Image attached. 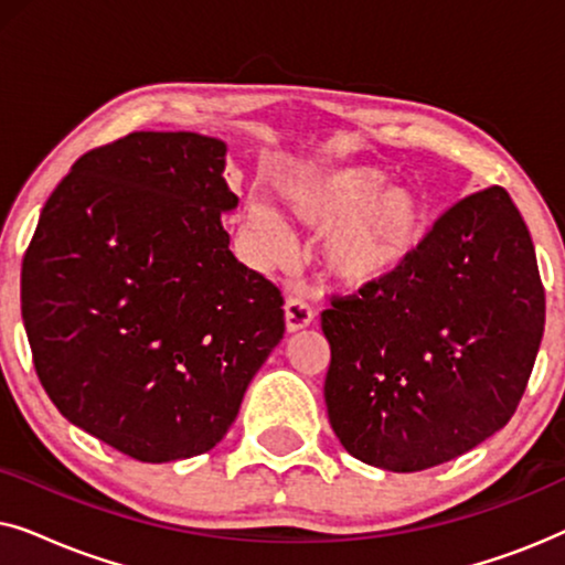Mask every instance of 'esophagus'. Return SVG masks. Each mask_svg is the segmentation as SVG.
I'll list each match as a JSON object with an SVG mask.
<instances>
[{
  "label": "esophagus",
  "instance_id": "esophagus-1",
  "mask_svg": "<svg viewBox=\"0 0 565 565\" xmlns=\"http://www.w3.org/2000/svg\"><path fill=\"white\" fill-rule=\"evenodd\" d=\"M311 323H313L311 303L300 296H288V300H285V329H288L290 334H296V331L311 327Z\"/></svg>",
  "mask_w": 565,
  "mask_h": 565
}]
</instances>
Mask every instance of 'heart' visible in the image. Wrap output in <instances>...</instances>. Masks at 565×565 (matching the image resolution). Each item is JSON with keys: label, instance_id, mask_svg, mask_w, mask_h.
Masks as SVG:
<instances>
[{"label": "heart", "instance_id": "heart-1", "mask_svg": "<svg viewBox=\"0 0 565 565\" xmlns=\"http://www.w3.org/2000/svg\"><path fill=\"white\" fill-rule=\"evenodd\" d=\"M383 169L339 167L300 177L285 188V207L308 228H327L321 265L347 288H367L396 275L419 249L427 205L408 184H385ZM246 226L267 254H280L285 236L277 215L246 205Z\"/></svg>", "mask_w": 565, "mask_h": 565}]
</instances>
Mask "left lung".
<instances>
[{
  "label": "left lung",
  "mask_w": 565,
  "mask_h": 565,
  "mask_svg": "<svg viewBox=\"0 0 565 565\" xmlns=\"http://www.w3.org/2000/svg\"><path fill=\"white\" fill-rule=\"evenodd\" d=\"M329 422L367 466L414 473L512 419L545 329L535 246L507 190L452 205L388 280L321 313Z\"/></svg>",
  "instance_id": "8db88e82"
}]
</instances>
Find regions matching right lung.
I'll return each instance as SVG.
<instances>
[{
  "label": "right lung",
  "instance_id": "right-lung-1",
  "mask_svg": "<svg viewBox=\"0 0 565 565\" xmlns=\"http://www.w3.org/2000/svg\"><path fill=\"white\" fill-rule=\"evenodd\" d=\"M228 146L141 130L76 161L22 259V321L74 427L141 462L213 450L285 334L282 296L228 249Z\"/></svg>",
  "mask_w": 565,
  "mask_h": 565
}]
</instances>
